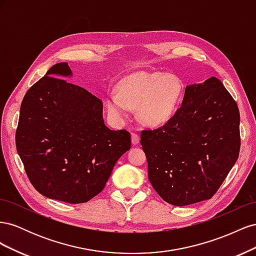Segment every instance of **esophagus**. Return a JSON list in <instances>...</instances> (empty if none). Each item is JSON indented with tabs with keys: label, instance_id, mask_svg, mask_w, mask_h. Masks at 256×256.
I'll list each match as a JSON object with an SVG mask.
<instances>
[{
	"label": "esophagus",
	"instance_id": "obj_1",
	"mask_svg": "<svg viewBox=\"0 0 256 256\" xmlns=\"http://www.w3.org/2000/svg\"><path fill=\"white\" fill-rule=\"evenodd\" d=\"M131 142H132L134 145L138 144V142H140V136L136 134H131Z\"/></svg>",
	"mask_w": 256,
	"mask_h": 256
}]
</instances>
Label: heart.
Listing matches in <instances>:
<instances>
[{
  "label": "heart",
  "mask_w": 256,
  "mask_h": 256,
  "mask_svg": "<svg viewBox=\"0 0 256 256\" xmlns=\"http://www.w3.org/2000/svg\"><path fill=\"white\" fill-rule=\"evenodd\" d=\"M118 94H109L106 106L111 118L122 122L130 109L146 126L158 127L172 118L182 100L184 84L173 74L138 72L127 76L118 83Z\"/></svg>",
  "instance_id": "b5f03b06"
}]
</instances>
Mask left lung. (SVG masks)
I'll list each match as a JSON object with an SVG mask.
<instances>
[{"label": "left lung", "mask_w": 256, "mask_h": 256, "mask_svg": "<svg viewBox=\"0 0 256 256\" xmlns=\"http://www.w3.org/2000/svg\"><path fill=\"white\" fill-rule=\"evenodd\" d=\"M240 115L216 76L187 85L166 125L143 130L148 180L166 203L186 206L212 198L239 156Z\"/></svg>", "instance_id": "left-lung-1"}]
</instances>
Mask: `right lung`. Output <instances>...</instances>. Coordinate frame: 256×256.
Instances as JSON below:
<instances>
[{
    "instance_id": "obj_1",
    "label": "right lung",
    "mask_w": 256,
    "mask_h": 256,
    "mask_svg": "<svg viewBox=\"0 0 256 256\" xmlns=\"http://www.w3.org/2000/svg\"><path fill=\"white\" fill-rule=\"evenodd\" d=\"M72 76L68 63H58L26 92L16 146L40 194L80 204L104 190L131 138L126 130L106 126L102 100L64 80Z\"/></svg>"
}]
</instances>
